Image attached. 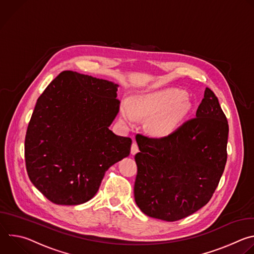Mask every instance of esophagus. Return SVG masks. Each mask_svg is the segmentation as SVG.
I'll return each mask as SVG.
<instances>
[{
	"label": "esophagus",
	"mask_w": 254,
	"mask_h": 254,
	"mask_svg": "<svg viewBox=\"0 0 254 254\" xmlns=\"http://www.w3.org/2000/svg\"><path fill=\"white\" fill-rule=\"evenodd\" d=\"M130 152H131V154H132V155H135V154L138 152V146H137V143H136L135 141H133V142L131 143V149H130Z\"/></svg>",
	"instance_id": "obj_1"
}]
</instances>
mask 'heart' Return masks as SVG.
<instances>
[{"instance_id": "b5f03b06", "label": "heart", "mask_w": 254, "mask_h": 254, "mask_svg": "<svg viewBox=\"0 0 254 254\" xmlns=\"http://www.w3.org/2000/svg\"><path fill=\"white\" fill-rule=\"evenodd\" d=\"M190 108L191 103L184 92L178 89H166L135 96L132 99L131 107L128 103L123 102L121 119L125 124L132 126L136 118L152 117L148 123L150 132L164 136L177 128Z\"/></svg>"}]
</instances>
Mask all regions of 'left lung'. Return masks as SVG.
<instances>
[{"label":"left lung","mask_w":254,"mask_h":254,"mask_svg":"<svg viewBox=\"0 0 254 254\" xmlns=\"http://www.w3.org/2000/svg\"><path fill=\"white\" fill-rule=\"evenodd\" d=\"M228 122L214 92L206 88L196 113L172 133L135 136L134 201L153 218L177 221L212 198L227 161Z\"/></svg>","instance_id":"left-lung-1"}]
</instances>
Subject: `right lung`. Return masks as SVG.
<instances>
[{"label":"right lung","mask_w":254,"mask_h":254,"mask_svg":"<svg viewBox=\"0 0 254 254\" xmlns=\"http://www.w3.org/2000/svg\"><path fill=\"white\" fill-rule=\"evenodd\" d=\"M118 85L65 70L39 96L25 136L29 179L49 201L79 205L98 191L107 169L130 152L131 138L110 127Z\"/></svg>","instance_id":"obj_1"}]
</instances>
